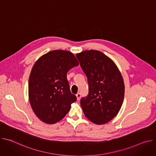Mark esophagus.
Instances as JSON below:
<instances>
[{
  "label": "esophagus",
  "instance_id": "esophagus-1",
  "mask_svg": "<svg viewBox=\"0 0 156 156\" xmlns=\"http://www.w3.org/2000/svg\"><path fill=\"white\" fill-rule=\"evenodd\" d=\"M76 98H77V100H78V101H80V98H81V94H80V93H77V94H76Z\"/></svg>",
  "mask_w": 156,
  "mask_h": 156
}]
</instances>
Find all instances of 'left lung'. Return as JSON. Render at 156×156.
Instances as JSON below:
<instances>
[{"label":"left lung","mask_w":156,"mask_h":156,"mask_svg":"<svg viewBox=\"0 0 156 156\" xmlns=\"http://www.w3.org/2000/svg\"><path fill=\"white\" fill-rule=\"evenodd\" d=\"M76 57L89 85V93L80 101L85 116L97 125L113 119L122 107L125 94L122 76L115 63L102 52L84 51Z\"/></svg>","instance_id":"obj_1"}]
</instances>
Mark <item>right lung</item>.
Instances as JSON below:
<instances>
[{"label":"right lung","instance_id":"add662e5","mask_svg":"<svg viewBox=\"0 0 156 156\" xmlns=\"http://www.w3.org/2000/svg\"><path fill=\"white\" fill-rule=\"evenodd\" d=\"M79 63L70 52L54 50L41 56L33 65L28 82L29 101L36 115L53 124L61 120L76 101L71 93L66 73Z\"/></svg>","mask_w":156,"mask_h":156}]
</instances>
